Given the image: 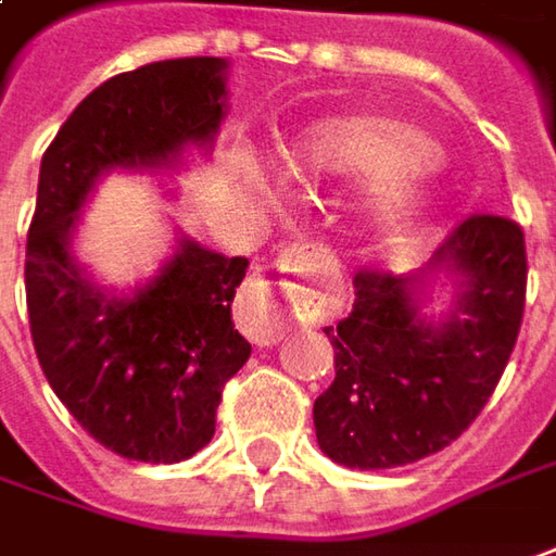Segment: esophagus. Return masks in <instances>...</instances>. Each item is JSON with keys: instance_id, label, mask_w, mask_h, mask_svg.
<instances>
[{"instance_id": "34e87169", "label": "esophagus", "mask_w": 556, "mask_h": 556, "mask_svg": "<svg viewBox=\"0 0 556 556\" xmlns=\"http://www.w3.org/2000/svg\"><path fill=\"white\" fill-rule=\"evenodd\" d=\"M282 270H299V274H314V277H332L336 274V261L324 245H295L279 257ZM286 302L299 307H311L314 299L302 286H286ZM236 324L252 339L254 345H274L282 339L286 320L279 314L277 295H274V282L264 277L252 279L239 302H236Z\"/></svg>"}]
</instances>
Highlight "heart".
Wrapping results in <instances>:
<instances>
[{
    "instance_id": "b5f03b06",
    "label": "heart",
    "mask_w": 556,
    "mask_h": 556,
    "mask_svg": "<svg viewBox=\"0 0 556 556\" xmlns=\"http://www.w3.org/2000/svg\"><path fill=\"white\" fill-rule=\"evenodd\" d=\"M282 164L299 180H364L354 214L367 232L417 224L439 180V155L426 136L386 114L317 121L282 149Z\"/></svg>"
}]
</instances>
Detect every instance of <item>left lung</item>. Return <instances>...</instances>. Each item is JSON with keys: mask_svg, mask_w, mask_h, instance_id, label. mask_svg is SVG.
I'll use <instances>...</instances> for the list:
<instances>
[{"mask_svg": "<svg viewBox=\"0 0 556 556\" xmlns=\"http://www.w3.org/2000/svg\"><path fill=\"white\" fill-rule=\"evenodd\" d=\"M454 269L465 292L445 321L416 314V292ZM526 239L501 214H470L414 277L361 267L354 307L326 326L336 379L314 401L317 445L354 470H389L447 447L492 399L526 307Z\"/></svg>", "mask_w": 556, "mask_h": 556, "instance_id": "left-lung-1", "label": "left lung"}]
</instances>
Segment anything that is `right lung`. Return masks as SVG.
Wrapping results in <instances>:
<instances>
[{
    "mask_svg": "<svg viewBox=\"0 0 556 556\" xmlns=\"http://www.w3.org/2000/svg\"><path fill=\"white\" fill-rule=\"evenodd\" d=\"M224 59H170L96 86L46 149L27 230V314L39 367L114 454L177 464L211 442L224 386L252 345L232 326L249 257L182 239L134 299H111L71 254L77 211L111 167H161L205 146L224 117Z\"/></svg>",
    "mask_w": 556,
    "mask_h": 556,
    "instance_id": "add662e5",
    "label": "right lung"
}]
</instances>
